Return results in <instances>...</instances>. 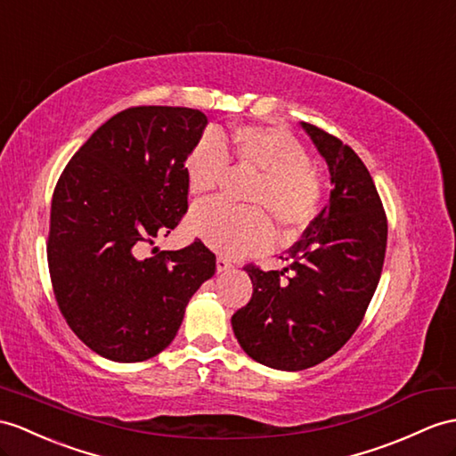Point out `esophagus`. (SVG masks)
Masks as SVG:
<instances>
[{
	"label": "esophagus",
	"mask_w": 456,
	"mask_h": 456,
	"mask_svg": "<svg viewBox=\"0 0 456 456\" xmlns=\"http://www.w3.org/2000/svg\"><path fill=\"white\" fill-rule=\"evenodd\" d=\"M232 261L228 259V257H224V255H218L216 257V271L218 273H224V271H228V269H232Z\"/></svg>",
	"instance_id": "34e87169"
}]
</instances>
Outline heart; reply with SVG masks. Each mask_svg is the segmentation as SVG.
I'll return each instance as SVG.
<instances>
[{"instance_id":"heart-1","label":"heart","mask_w":456,"mask_h":456,"mask_svg":"<svg viewBox=\"0 0 456 456\" xmlns=\"http://www.w3.org/2000/svg\"><path fill=\"white\" fill-rule=\"evenodd\" d=\"M228 160L259 172L246 197L253 207H232L218 199L197 205L191 228L208 248L232 257L259 253L274 238L270 216L282 238H294L314 220L321 195L319 175L309 166L304 144L290 131L238 126L230 135L203 137L185 159L190 191L203 195L216 190Z\"/></svg>"}]
</instances>
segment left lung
Instances as JSON below:
<instances>
[{
  "label": "left lung",
  "instance_id": "8db88e82",
  "mask_svg": "<svg viewBox=\"0 0 456 456\" xmlns=\"http://www.w3.org/2000/svg\"><path fill=\"white\" fill-rule=\"evenodd\" d=\"M302 127L329 164L330 201L288 249L284 271L243 266L253 296L232 315L248 356L286 371L312 368L348 342L379 284L387 249V215L365 164L325 129Z\"/></svg>",
  "mask_w": 456,
  "mask_h": 456
}]
</instances>
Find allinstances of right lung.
Segmentation results:
<instances>
[{"label": "right lung", "mask_w": 456, "mask_h": 456, "mask_svg": "<svg viewBox=\"0 0 456 456\" xmlns=\"http://www.w3.org/2000/svg\"><path fill=\"white\" fill-rule=\"evenodd\" d=\"M207 121L193 108L121 110L55 183L46 241L53 296L71 330L102 358L157 356L216 271L215 253L197 238L144 255L190 208L185 159Z\"/></svg>", "instance_id": "obj_1"}]
</instances>
